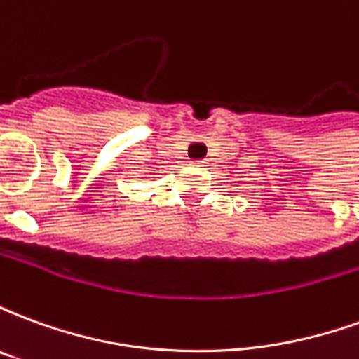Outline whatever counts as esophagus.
<instances>
[{
    "label": "esophagus",
    "instance_id": "obj_1",
    "mask_svg": "<svg viewBox=\"0 0 359 359\" xmlns=\"http://www.w3.org/2000/svg\"><path fill=\"white\" fill-rule=\"evenodd\" d=\"M200 167H205V161H203V163H200Z\"/></svg>",
    "mask_w": 359,
    "mask_h": 359
}]
</instances>
